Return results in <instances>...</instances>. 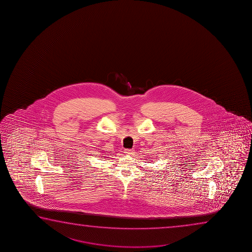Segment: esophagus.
Returning a JSON list of instances; mask_svg holds the SVG:
<instances>
[{"label": "esophagus", "mask_w": 252, "mask_h": 252, "mask_svg": "<svg viewBox=\"0 0 252 252\" xmlns=\"http://www.w3.org/2000/svg\"><path fill=\"white\" fill-rule=\"evenodd\" d=\"M125 153H126V155H133V154H134V150H131V149H126V150H125Z\"/></svg>", "instance_id": "34e87169"}]
</instances>
